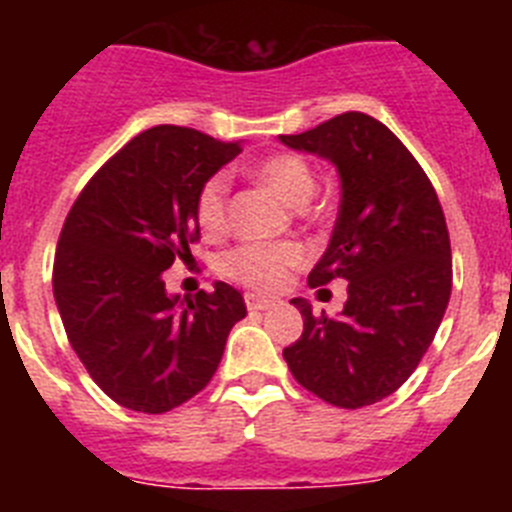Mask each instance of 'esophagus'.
Wrapping results in <instances>:
<instances>
[{"label": "esophagus", "mask_w": 512, "mask_h": 512, "mask_svg": "<svg viewBox=\"0 0 512 512\" xmlns=\"http://www.w3.org/2000/svg\"><path fill=\"white\" fill-rule=\"evenodd\" d=\"M246 307L248 310H269V307H274V300L264 295H256V292H246Z\"/></svg>", "instance_id": "obj_1"}]
</instances>
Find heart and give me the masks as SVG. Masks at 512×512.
<instances>
[{
  "instance_id": "b5f03b06",
  "label": "heart",
  "mask_w": 512,
  "mask_h": 512,
  "mask_svg": "<svg viewBox=\"0 0 512 512\" xmlns=\"http://www.w3.org/2000/svg\"><path fill=\"white\" fill-rule=\"evenodd\" d=\"M256 174L264 184L287 202L289 207H305L315 194L318 179L305 158L295 153H274L256 166ZM228 194L230 182L225 174H212L202 184L194 215L205 235H223L228 228ZM302 261V251L292 243H243L233 248L220 261V271L235 282L256 289H277L287 279V271Z\"/></svg>"
}]
</instances>
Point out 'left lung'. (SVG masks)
<instances>
[{"label":"left lung","instance_id":"left-lung-1","mask_svg":"<svg viewBox=\"0 0 512 512\" xmlns=\"http://www.w3.org/2000/svg\"><path fill=\"white\" fill-rule=\"evenodd\" d=\"M279 140L338 169L341 207L307 284L348 282L338 318L292 300L305 330L284 348V361L307 392L336 408L374 405L408 382L449 305L451 243L441 202L413 153L364 112Z\"/></svg>","mask_w":512,"mask_h":512}]
</instances>
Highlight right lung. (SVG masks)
<instances>
[{
	"label": "right lung",
	"mask_w": 512,
	"mask_h": 512,
	"mask_svg": "<svg viewBox=\"0 0 512 512\" xmlns=\"http://www.w3.org/2000/svg\"><path fill=\"white\" fill-rule=\"evenodd\" d=\"M241 151L194 128L143 130L89 179L63 223L53 297L89 377L122 408L158 415L192 400L246 318L230 284L182 300L164 282L200 241L202 184Z\"/></svg>",
	"instance_id": "obj_1"
}]
</instances>
